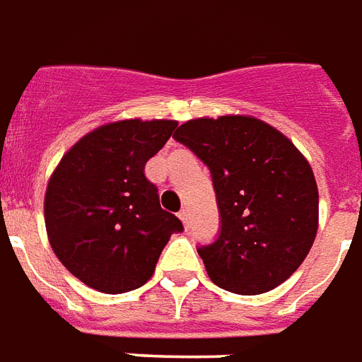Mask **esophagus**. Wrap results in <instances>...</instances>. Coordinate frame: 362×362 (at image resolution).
<instances>
[{
	"label": "esophagus",
	"mask_w": 362,
	"mask_h": 362,
	"mask_svg": "<svg viewBox=\"0 0 362 362\" xmlns=\"http://www.w3.org/2000/svg\"><path fill=\"white\" fill-rule=\"evenodd\" d=\"M178 216H180V221H182V224H184V228H189V215H188V211H186V209H182L180 213H178Z\"/></svg>",
	"instance_id": "1"
}]
</instances>
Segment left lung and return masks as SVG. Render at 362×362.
Here are the masks:
<instances>
[{"mask_svg": "<svg viewBox=\"0 0 362 362\" xmlns=\"http://www.w3.org/2000/svg\"><path fill=\"white\" fill-rule=\"evenodd\" d=\"M174 138L213 176L221 234L197 249L209 278L238 296L286 282L317 238L318 188L309 160L280 130L249 115L192 119Z\"/></svg>", "mask_w": 362, "mask_h": 362, "instance_id": "left-lung-1", "label": "left lung"}]
</instances>
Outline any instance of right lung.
<instances>
[{
	"mask_svg": "<svg viewBox=\"0 0 362 362\" xmlns=\"http://www.w3.org/2000/svg\"><path fill=\"white\" fill-rule=\"evenodd\" d=\"M176 120L124 119L82 136L47 182L44 218L53 253L88 288L127 293L153 276L182 222L160 209L146 163Z\"/></svg>",
	"mask_w": 362,
	"mask_h": 362,
	"instance_id": "right-lung-1",
	"label": "right lung"
}]
</instances>
